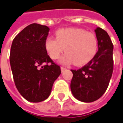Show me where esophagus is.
<instances>
[{
	"mask_svg": "<svg viewBox=\"0 0 123 123\" xmlns=\"http://www.w3.org/2000/svg\"><path fill=\"white\" fill-rule=\"evenodd\" d=\"M66 70V68L64 67H61V71H62V72H63L64 70Z\"/></svg>",
	"mask_w": 123,
	"mask_h": 123,
	"instance_id": "esophagus-1",
	"label": "esophagus"
}]
</instances>
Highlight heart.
Segmentation results:
<instances>
[{
	"mask_svg": "<svg viewBox=\"0 0 123 123\" xmlns=\"http://www.w3.org/2000/svg\"><path fill=\"white\" fill-rule=\"evenodd\" d=\"M55 35L56 38H46L44 48L53 60L58 59L64 51L67 52L60 60L62 64L74 63L76 66H83L89 63L97 54L99 44L93 33L84 29L68 28L58 30Z\"/></svg>",
	"mask_w": 123,
	"mask_h": 123,
	"instance_id": "b5f03b06",
	"label": "heart"
}]
</instances>
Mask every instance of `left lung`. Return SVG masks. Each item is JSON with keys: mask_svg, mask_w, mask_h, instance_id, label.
Returning a JSON list of instances; mask_svg holds the SVG:
<instances>
[{"mask_svg": "<svg viewBox=\"0 0 123 123\" xmlns=\"http://www.w3.org/2000/svg\"><path fill=\"white\" fill-rule=\"evenodd\" d=\"M95 32L98 40V51L89 63L73 74L70 89L73 96L83 102H93L106 92L113 72V44L109 35L101 28Z\"/></svg>", "mask_w": 123, "mask_h": 123, "instance_id": "obj_1", "label": "left lung"}]
</instances>
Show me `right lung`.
Returning <instances> with one entry per match:
<instances>
[{
    "mask_svg": "<svg viewBox=\"0 0 123 123\" xmlns=\"http://www.w3.org/2000/svg\"><path fill=\"white\" fill-rule=\"evenodd\" d=\"M49 30L46 25L32 24L15 37L11 44L10 64L14 82L28 102L37 103L47 99L61 74L60 67L44 48Z\"/></svg>",
    "mask_w": 123,
    "mask_h": 123,
    "instance_id": "right-lung-1",
    "label": "right lung"
}]
</instances>
